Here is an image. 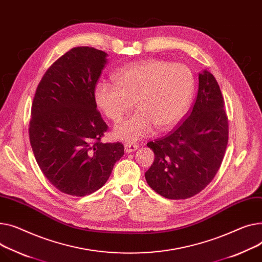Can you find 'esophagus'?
Returning a JSON list of instances; mask_svg holds the SVG:
<instances>
[{
    "label": "esophagus",
    "instance_id": "1",
    "mask_svg": "<svg viewBox=\"0 0 262 262\" xmlns=\"http://www.w3.org/2000/svg\"><path fill=\"white\" fill-rule=\"evenodd\" d=\"M138 147H139V146H138L137 144H129V143H127V144L124 145V149H125V151H126L127 154L137 150Z\"/></svg>",
    "mask_w": 262,
    "mask_h": 262
}]
</instances>
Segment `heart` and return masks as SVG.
<instances>
[{"instance_id":"obj_1","label":"heart","mask_w":262,"mask_h":262,"mask_svg":"<svg viewBox=\"0 0 262 262\" xmlns=\"http://www.w3.org/2000/svg\"><path fill=\"white\" fill-rule=\"evenodd\" d=\"M115 81L99 82L95 100L114 122L120 121L136 103L138 112L114 129V136L126 142L152 135L156 127L167 130L175 126L185 114L195 87L187 66L156 59L124 66L116 73Z\"/></svg>"}]
</instances>
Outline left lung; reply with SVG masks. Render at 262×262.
<instances>
[{"label": "left lung", "mask_w": 262, "mask_h": 262, "mask_svg": "<svg viewBox=\"0 0 262 262\" xmlns=\"http://www.w3.org/2000/svg\"><path fill=\"white\" fill-rule=\"evenodd\" d=\"M229 140V121L215 77L199 74L196 102L188 117L167 136L147 143L155 160L147 184L167 199L197 195L217 173Z\"/></svg>", "instance_id": "1"}]
</instances>
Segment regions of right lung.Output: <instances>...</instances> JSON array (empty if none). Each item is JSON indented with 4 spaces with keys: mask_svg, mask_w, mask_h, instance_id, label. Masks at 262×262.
<instances>
[{
    "mask_svg": "<svg viewBox=\"0 0 262 262\" xmlns=\"http://www.w3.org/2000/svg\"><path fill=\"white\" fill-rule=\"evenodd\" d=\"M106 57L94 47L71 49L47 69L33 98L32 151L44 176L67 195L95 193L124 155L122 143L101 142L108 126L97 110L95 87Z\"/></svg>",
    "mask_w": 262,
    "mask_h": 262,
    "instance_id": "obj_1",
    "label": "right lung"
}]
</instances>
